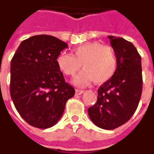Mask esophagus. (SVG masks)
<instances>
[{"label":"esophagus","instance_id":"esophagus-1","mask_svg":"<svg viewBox=\"0 0 154 154\" xmlns=\"http://www.w3.org/2000/svg\"><path fill=\"white\" fill-rule=\"evenodd\" d=\"M75 92H76V95H81V94H82L83 93H84V90H81V89H76V90H75Z\"/></svg>","mask_w":154,"mask_h":154}]
</instances>
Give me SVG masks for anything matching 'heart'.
I'll use <instances>...</instances> for the list:
<instances>
[{"instance_id": "heart-1", "label": "heart", "mask_w": 154, "mask_h": 154, "mask_svg": "<svg viewBox=\"0 0 154 154\" xmlns=\"http://www.w3.org/2000/svg\"><path fill=\"white\" fill-rule=\"evenodd\" d=\"M59 69L67 76H73L83 68L72 82L79 87L85 86L94 81L102 84L113 77L117 68V58L110 45L100 42H89L72 49V55L60 53L57 57Z\"/></svg>"}]
</instances>
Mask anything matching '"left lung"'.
<instances>
[{
	"label": "left lung",
	"mask_w": 154,
	"mask_h": 154,
	"mask_svg": "<svg viewBox=\"0 0 154 154\" xmlns=\"http://www.w3.org/2000/svg\"><path fill=\"white\" fill-rule=\"evenodd\" d=\"M117 58L113 77L97 90V101L88 113L97 126L114 129L127 122L136 111L142 92L141 57L131 42L109 36Z\"/></svg>",
	"instance_id": "8db88e82"
}]
</instances>
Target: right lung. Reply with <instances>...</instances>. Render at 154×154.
Masks as SVG:
<instances>
[{"mask_svg":"<svg viewBox=\"0 0 154 154\" xmlns=\"http://www.w3.org/2000/svg\"><path fill=\"white\" fill-rule=\"evenodd\" d=\"M68 45L49 35L23 41L10 67V95L20 117L28 124L48 129L60 120L66 101L75 94L66 83L57 57Z\"/></svg>","mask_w":154,"mask_h":154,"instance_id":"obj_1","label":"right lung"}]
</instances>
